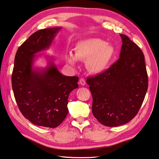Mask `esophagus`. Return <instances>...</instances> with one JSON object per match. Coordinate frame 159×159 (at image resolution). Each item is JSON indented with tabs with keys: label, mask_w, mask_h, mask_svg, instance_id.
Returning a JSON list of instances; mask_svg holds the SVG:
<instances>
[{
	"label": "esophagus",
	"mask_w": 159,
	"mask_h": 159,
	"mask_svg": "<svg viewBox=\"0 0 159 159\" xmlns=\"http://www.w3.org/2000/svg\"><path fill=\"white\" fill-rule=\"evenodd\" d=\"M79 83L80 84V85H85V83H86V81H85V80L84 79H80V80H79Z\"/></svg>",
	"instance_id": "34e87169"
}]
</instances>
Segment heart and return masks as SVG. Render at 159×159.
Here are the masks:
<instances>
[{"mask_svg": "<svg viewBox=\"0 0 159 159\" xmlns=\"http://www.w3.org/2000/svg\"><path fill=\"white\" fill-rule=\"evenodd\" d=\"M74 51V55L71 53L67 54V63L74 66L77 59L86 61L87 70L94 74L106 71L115 54V48L112 44L97 38L79 40L75 45Z\"/></svg>", "mask_w": 159, "mask_h": 159, "instance_id": "obj_1", "label": "heart"}]
</instances>
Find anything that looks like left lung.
<instances>
[{
    "label": "left lung",
    "instance_id": "left-lung-1",
    "mask_svg": "<svg viewBox=\"0 0 159 159\" xmlns=\"http://www.w3.org/2000/svg\"><path fill=\"white\" fill-rule=\"evenodd\" d=\"M119 59L104 72L88 78L94 116L103 125L129 122L143 102L148 87L145 57L139 46L124 34Z\"/></svg>",
    "mask_w": 159,
    "mask_h": 159
}]
</instances>
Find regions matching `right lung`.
Here are the masks:
<instances>
[{"label":"right lung","mask_w":159,"mask_h":159,"mask_svg":"<svg viewBox=\"0 0 159 159\" xmlns=\"http://www.w3.org/2000/svg\"><path fill=\"white\" fill-rule=\"evenodd\" d=\"M61 27L47 28L32 34L14 58L11 83L14 97L23 116L34 125L57 127L68 114V97L79 88L77 76L62 74L54 58L45 55L47 66H34L37 58L48 49ZM39 53V55L38 54Z\"/></svg>","instance_id":"obj_1"}]
</instances>
